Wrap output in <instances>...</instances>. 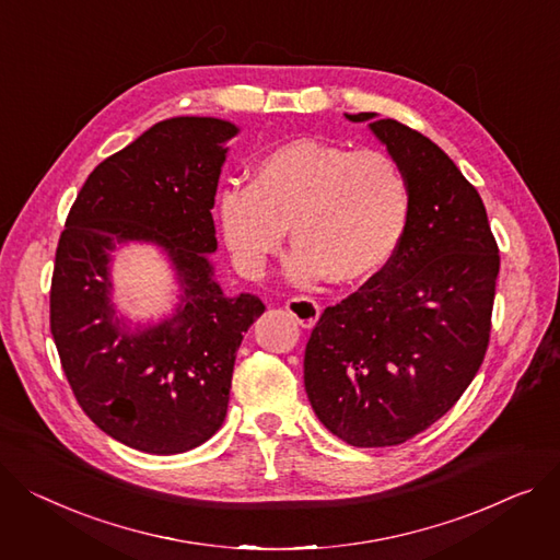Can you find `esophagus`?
Masks as SVG:
<instances>
[{
	"mask_svg": "<svg viewBox=\"0 0 560 560\" xmlns=\"http://www.w3.org/2000/svg\"><path fill=\"white\" fill-rule=\"evenodd\" d=\"M288 313L300 322L304 328H313L322 315V308L319 304L313 300V296H292V300H288L285 304Z\"/></svg>",
	"mask_w": 560,
	"mask_h": 560,
	"instance_id": "1",
	"label": "esophagus"
}]
</instances>
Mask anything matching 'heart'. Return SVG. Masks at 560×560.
Masks as SVG:
<instances>
[{"label":"heart","mask_w":560,"mask_h":560,"mask_svg":"<svg viewBox=\"0 0 560 560\" xmlns=\"http://www.w3.org/2000/svg\"><path fill=\"white\" fill-rule=\"evenodd\" d=\"M409 186L398 162L376 148L349 151L322 139H292L260 158L249 184L218 194V220L234 264L266 272L290 228L296 283L326 277L353 283L378 272L402 241Z\"/></svg>","instance_id":"b5f03b06"}]
</instances>
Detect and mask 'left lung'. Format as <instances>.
Returning a JSON list of instances; mask_svg holds the SVG:
<instances>
[{
  "mask_svg": "<svg viewBox=\"0 0 560 560\" xmlns=\"http://www.w3.org/2000/svg\"><path fill=\"white\" fill-rule=\"evenodd\" d=\"M369 128L409 186L400 245L315 324L304 385L317 419L349 445L385 448L428 430L459 400L491 335L500 249L487 209L455 162L376 112Z\"/></svg>",
  "mask_w": 560,
  "mask_h": 560,
  "instance_id": "1",
  "label": "left lung"
}]
</instances>
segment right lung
<instances>
[{
    "mask_svg": "<svg viewBox=\"0 0 560 560\" xmlns=\"http://www.w3.org/2000/svg\"><path fill=\"white\" fill-rule=\"evenodd\" d=\"M236 132L213 117L155 124L90 173L58 241L51 335L62 371L83 412L141 453H186L218 432L243 332L266 311L254 294L222 292L209 260ZM132 240L162 246L183 288L176 315L153 327L132 329L110 304V252Z\"/></svg>",
    "mask_w": 560,
    "mask_h": 560,
    "instance_id": "add662e5",
    "label": "right lung"
}]
</instances>
